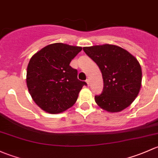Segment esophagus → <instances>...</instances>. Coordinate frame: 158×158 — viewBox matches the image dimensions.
<instances>
[{"label": "esophagus", "mask_w": 158, "mask_h": 158, "mask_svg": "<svg viewBox=\"0 0 158 158\" xmlns=\"http://www.w3.org/2000/svg\"><path fill=\"white\" fill-rule=\"evenodd\" d=\"M86 83H87V85L89 86V84H90V81H89V79H87V80H86Z\"/></svg>", "instance_id": "obj_1"}]
</instances>
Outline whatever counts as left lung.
Here are the masks:
<instances>
[{"label":"left lung","instance_id":"obj_1","mask_svg":"<svg viewBox=\"0 0 158 158\" xmlns=\"http://www.w3.org/2000/svg\"><path fill=\"white\" fill-rule=\"evenodd\" d=\"M83 50L98 65L103 79V90L95 96V102L110 113L127 108L139 94L141 68L128 51L110 44L84 47Z\"/></svg>","mask_w":158,"mask_h":158}]
</instances>
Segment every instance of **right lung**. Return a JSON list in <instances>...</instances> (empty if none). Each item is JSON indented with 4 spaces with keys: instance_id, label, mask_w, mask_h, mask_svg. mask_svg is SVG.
<instances>
[{
    "instance_id": "add662e5",
    "label": "right lung",
    "mask_w": 158,
    "mask_h": 158,
    "mask_svg": "<svg viewBox=\"0 0 158 158\" xmlns=\"http://www.w3.org/2000/svg\"><path fill=\"white\" fill-rule=\"evenodd\" d=\"M82 48L64 43L44 47L31 58L27 84L32 100L44 111L62 113L77 101L87 83L77 79V71L69 65Z\"/></svg>"
}]
</instances>
